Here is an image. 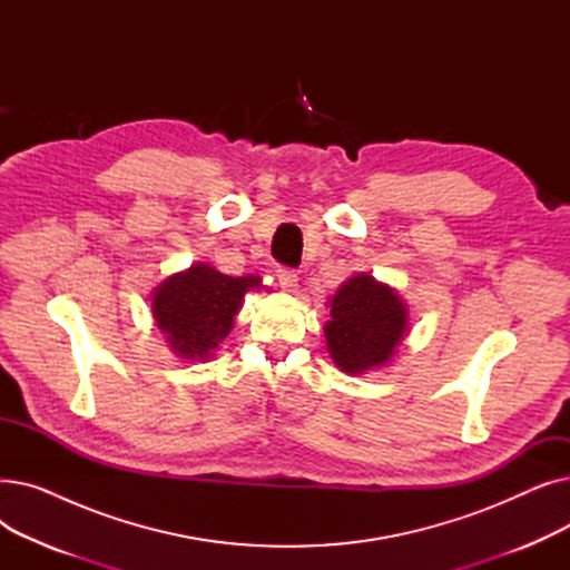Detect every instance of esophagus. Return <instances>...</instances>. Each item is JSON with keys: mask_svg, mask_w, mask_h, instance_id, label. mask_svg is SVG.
<instances>
[{"mask_svg": "<svg viewBox=\"0 0 570 570\" xmlns=\"http://www.w3.org/2000/svg\"><path fill=\"white\" fill-rule=\"evenodd\" d=\"M275 277H277V282H279V286H282L284 291H288V293L295 291V286H297V275L293 273V269L279 265V267L275 269Z\"/></svg>", "mask_w": 570, "mask_h": 570, "instance_id": "esophagus-1", "label": "esophagus"}]
</instances>
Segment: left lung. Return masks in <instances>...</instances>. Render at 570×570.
Instances as JSON below:
<instances>
[{"mask_svg":"<svg viewBox=\"0 0 570 570\" xmlns=\"http://www.w3.org/2000/svg\"><path fill=\"white\" fill-rule=\"evenodd\" d=\"M325 344L335 365L346 374L391 363L409 331V309L395 288L357 273L327 301Z\"/></svg>","mask_w":570,"mask_h":570,"instance_id":"1","label":"left lung"}]
</instances>
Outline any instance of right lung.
I'll return each instance as SVG.
<instances>
[{
	"label": "right lung",
	"mask_w": 570,
	"mask_h": 570,
	"mask_svg": "<svg viewBox=\"0 0 570 570\" xmlns=\"http://www.w3.org/2000/svg\"><path fill=\"white\" fill-rule=\"evenodd\" d=\"M263 288L261 277H228L207 263L161 282L153 295V316L170 351L187 361H207L230 333L247 291Z\"/></svg>",
	"instance_id": "right-lung-1"
}]
</instances>
